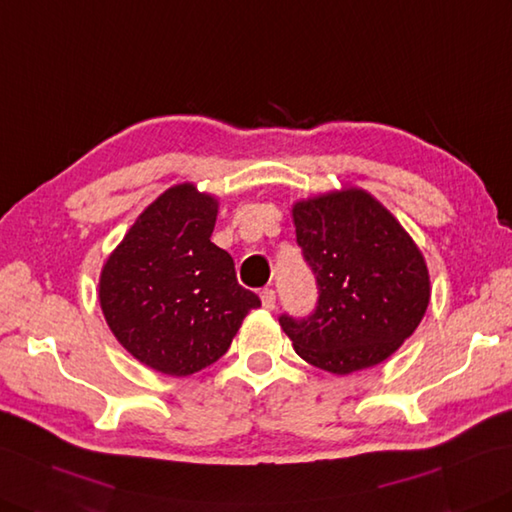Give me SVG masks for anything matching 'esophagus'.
Returning <instances> with one entry per match:
<instances>
[{
  "mask_svg": "<svg viewBox=\"0 0 512 512\" xmlns=\"http://www.w3.org/2000/svg\"><path fill=\"white\" fill-rule=\"evenodd\" d=\"M261 305L266 307V310H275V301H277V294H275V290H270V288H266V290H261Z\"/></svg>",
  "mask_w": 512,
  "mask_h": 512,
  "instance_id": "obj_1",
  "label": "esophagus"
}]
</instances>
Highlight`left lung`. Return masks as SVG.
Instances as JSON below:
<instances>
[{"instance_id":"8db88e82","label":"left lung","mask_w":512,"mask_h":512,"mask_svg":"<svg viewBox=\"0 0 512 512\" xmlns=\"http://www.w3.org/2000/svg\"><path fill=\"white\" fill-rule=\"evenodd\" d=\"M296 242L318 283L312 316L279 323L294 351L334 375L388 360L425 316L430 272L399 220L360 187L292 205Z\"/></svg>"}]
</instances>
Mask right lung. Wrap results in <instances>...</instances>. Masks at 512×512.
<instances>
[{"label": "right lung", "mask_w": 512, "mask_h": 512, "mask_svg": "<svg viewBox=\"0 0 512 512\" xmlns=\"http://www.w3.org/2000/svg\"><path fill=\"white\" fill-rule=\"evenodd\" d=\"M218 198L178 183L139 213L104 261L100 307L117 342L152 371L194 375L229 351L261 305L211 242Z\"/></svg>", "instance_id": "obj_1"}]
</instances>
